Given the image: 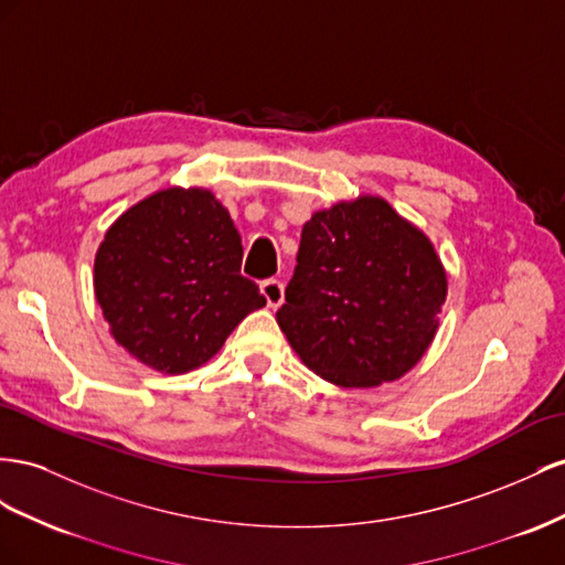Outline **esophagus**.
Wrapping results in <instances>:
<instances>
[{
  "label": "esophagus",
  "mask_w": 565,
  "mask_h": 565,
  "mask_svg": "<svg viewBox=\"0 0 565 565\" xmlns=\"http://www.w3.org/2000/svg\"><path fill=\"white\" fill-rule=\"evenodd\" d=\"M260 291H263V296L267 300V308H271V310H277L279 305L284 302V284L279 279L263 281L260 284Z\"/></svg>",
  "instance_id": "obj_1"
}]
</instances>
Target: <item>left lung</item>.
Here are the masks:
<instances>
[{
  "instance_id": "left-lung-1",
  "label": "left lung",
  "mask_w": 565,
  "mask_h": 565,
  "mask_svg": "<svg viewBox=\"0 0 565 565\" xmlns=\"http://www.w3.org/2000/svg\"><path fill=\"white\" fill-rule=\"evenodd\" d=\"M447 271L430 238L381 196L341 201L302 224L277 312L302 364L341 388H376L424 358Z\"/></svg>"
}]
</instances>
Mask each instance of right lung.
Listing matches in <instances>:
<instances>
[{"label":"right lung","instance_id":"obj_1","mask_svg":"<svg viewBox=\"0 0 565 565\" xmlns=\"http://www.w3.org/2000/svg\"><path fill=\"white\" fill-rule=\"evenodd\" d=\"M241 236L213 191L170 186L127 207L94 257L110 335L160 374L205 364L267 302L241 274Z\"/></svg>","mask_w":565,"mask_h":565}]
</instances>
